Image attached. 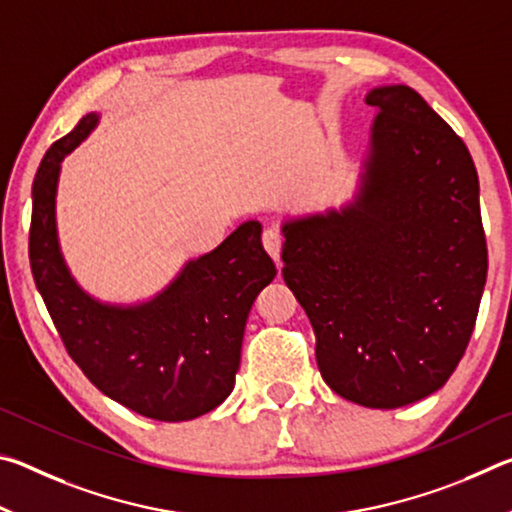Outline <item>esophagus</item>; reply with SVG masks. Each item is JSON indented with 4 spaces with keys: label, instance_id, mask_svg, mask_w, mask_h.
Returning a JSON list of instances; mask_svg holds the SVG:
<instances>
[{
    "label": "esophagus",
    "instance_id": "1",
    "mask_svg": "<svg viewBox=\"0 0 512 512\" xmlns=\"http://www.w3.org/2000/svg\"><path fill=\"white\" fill-rule=\"evenodd\" d=\"M262 241H264V248H266V253L275 259V264H280V255H282V241H284V239H282V235H280V232L273 230V228H268V230H264Z\"/></svg>",
    "mask_w": 512,
    "mask_h": 512
}]
</instances>
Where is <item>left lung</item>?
Wrapping results in <instances>:
<instances>
[{"instance_id": "obj_1", "label": "left lung", "mask_w": 512, "mask_h": 512, "mask_svg": "<svg viewBox=\"0 0 512 512\" xmlns=\"http://www.w3.org/2000/svg\"><path fill=\"white\" fill-rule=\"evenodd\" d=\"M350 201L282 221L284 282L336 395L397 409L436 393L470 343L488 275L479 176L409 85H379Z\"/></svg>"}]
</instances>
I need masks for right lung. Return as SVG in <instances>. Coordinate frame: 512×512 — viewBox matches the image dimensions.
I'll return each mask as SVG.
<instances>
[{"mask_svg": "<svg viewBox=\"0 0 512 512\" xmlns=\"http://www.w3.org/2000/svg\"><path fill=\"white\" fill-rule=\"evenodd\" d=\"M88 112L42 158L33 180L29 259L60 339L110 400L162 422L214 411L235 388L250 307L275 264L262 223L246 221L219 246L187 259L167 287L137 302L92 296L60 250L56 196L63 160L99 126Z\"/></svg>", "mask_w": 512, "mask_h": 512, "instance_id": "obj_1", "label": "right lung"}]
</instances>
